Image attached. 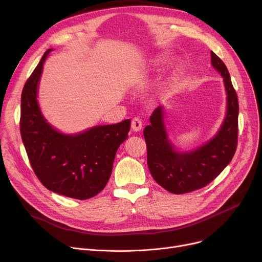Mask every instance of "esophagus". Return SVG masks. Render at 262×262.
I'll list each match as a JSON object with an SVG mask.
<instances>
[{"instance_id":"34e87169","label":"esophagus","mask_w":262,"mask_h":262,"mask_svg":"<svg viewBox=\"0 0 262 262\" xmlns=\"http://www.w3.org/2000/svg\"><path fill=\"white\" fill-rule=\"evenodd\" d=\"M142 121H141V119L140 118H134L133 120H132V129L134 130V132H139V130H141V128H142Z\"/></svg>"}]
</instances>
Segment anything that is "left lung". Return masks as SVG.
Listing matches in <instances>:
<instances>
[{"mask_svg":"<svg viewBox=\"0 0 262 262\" xmlns=\"http://www.w3.org/2000/svg\"><path fill=\"white\" fill-rule=\"evenodd\" d=\"M211 64L221 74L226 91V114L221 127L206 143L189 150L177 148L164 123V108L158 106L144 130L147 167L158 185L174 194L201 189L212 182L235 155L238 141L239 104L224 62L213 52Z\"/></svg>","mask_w":262,"mask_h":262,"instance_id":"left-lung-1","label":"left lung"}]
</instances>
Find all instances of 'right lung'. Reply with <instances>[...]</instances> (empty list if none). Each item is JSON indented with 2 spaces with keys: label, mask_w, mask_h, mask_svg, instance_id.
Instances as JSON below:
<instances>
[{
  "label": "right lung",
  "mask_w": 262,
  "mask_h": 262,
  "mask_svg": "<svg viewBox=\"0 0 262 262\" xmlns=\"http://www.w3.org/2000/svg\"><path fill=\"white\" fill-rule=\"evenodd\" d=\"M52 51L43 54L22 91V141L35 174L47 189L87 200L100 193L108 183L117 150L128 137L130 120L96 125L77 134H64L52 126L38 102L43 64Z\"/></svg>",
  "instance_id": "right-lung-1"
}]
</instances>
